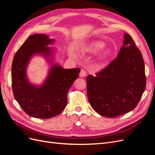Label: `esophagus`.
<instances>
[{"mask_svg":"<svg viewBox=\"0 0 155 155\" xmlns=\"http://www.w3.org/2000/svg\"><path fill=\"white\" fill-rule=\"evenodd\" d=\"M86 75H87V72H86L85 70L81 69L80 73H79V76H80V77H85V76H86Z\"/></svg>","mask_w":155,"mask_h":155,"instance_id":"34e87169","label":"esophagus"}]
</instances>
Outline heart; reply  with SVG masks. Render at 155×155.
<instances>
[{"label": "heart", "mask_w": 155, "mask_h": 155, "mask_svg": "<svg viewBox=\"0 0 155 155\" xmlns=\"http://www.w3.org/2000/svg\"><path fill=\"white\" fill-rule=\"evenodd\" d=\"M105 42L101 41H94L88 44H86L79 49L83 54H94L100 51L105 47ZM112 54V50L110 48H105L102 50L97 57V62L100 66H104ZM69 55L73 58H77V54L72 50L69 51Z\"/></svg>", "instance_id": "b5f03b06"}]
</instances>
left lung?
Returning <instances> with one entry per match:
<instances>
[{"label":"left lung","instance_id":"8db88e82","mask_svg":"<svg viewBox=\"0 0 155 155\" xmlns=\"http://www.w3.org/2000/svg\"><path fill=\"white\" fill-rule=\"evenodd\" d=\"M124 38L117 58L96 77L87 78L89 103L97 113L108 118L133 110L146 85L141 51L130 35L125 33Z\"/></svg>","mask_w":155,"mask_h":155}]
</instances>
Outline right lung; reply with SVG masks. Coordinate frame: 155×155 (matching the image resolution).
I'll list each match as a JSON object with an SVG mask.
<instances>
[{
	"label": "right lung",
	"mask_w": 155,
	"mask_h": 155,
	"mask_svg": "<svg viewBox=\"0 0 155 155\" xmlns=\"http://www.w3.org/2000/svg\"><path fill=\"white\" fill-rule=\"evenodd\" d=\"M55 41L46 34L30 35L18 50L12 66L13 96L26 113L36 118L47 119L59 114L67 104V93L78 78L80 68L64 69L53 63ZM43 55L51 64L42 85H33L27 79L26 69L34 55Z\"/></svg>",
	"instance_id": "add662e5"
}]
</instances>
